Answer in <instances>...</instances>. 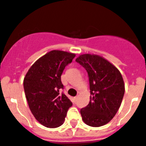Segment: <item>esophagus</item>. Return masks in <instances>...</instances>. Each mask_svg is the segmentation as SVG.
Instances as JSON below:
<instances>
[{
  "label": "esophagus",
  "instance_id": "esophagus-1",
  "mask_svg": "<svg viewBox=\"0 0 146 146\" xmlns=\"http://www.w3.org/2000/svg\"><path fill=\"white\" fill-rule=\"evenodd\" d=\"M77 99H78V97H77V96H75V97H74V99H74V102H75L77 101Z\"/></svg>",
  "mask_w": 146,
  "mask_h": 146
}]
</instances>
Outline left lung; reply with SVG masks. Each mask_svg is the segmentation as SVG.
Masks as SVG:
<instances>
[{"instance_id": "left-lung-1", "label": "left lung", "mask_w": 146, "mask_h": 146, "mask_svg": "<svg viewBox=\"0 0 146 146\" xmlns=\"http://www.w3.org/2000/svg\"><path fill=\"white\" fill-rule=\"evenodd\" d=\"M76 61L86 69L90 83V102L80 110L86 124L99 127L109 123L118 112L125 92L120 71L107 59L95 54H82Z\"/></svg>"}]
</instances>
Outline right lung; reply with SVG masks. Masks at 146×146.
I'll return each mask as SVG.
<instances>
[{"label":"right lung","instance_id":"add662e5","mask_svg":"<svg viewBox=\"0 0 146 146\" xmlns=\"http://www.w3.org/2000/svg\"><path fill=\"white\" fill-rule=\"evenodd\" d=\"M75 54L51 50L28 69L23 80L25 97L32 114L43 126L57 128L65 121L72 103L59 91L64 88L61 74Z\"/></svg>","mask_w":146,"mask_h":146}]
</instances>
